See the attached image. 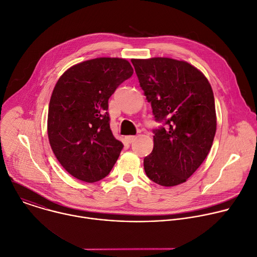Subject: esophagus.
<instances>
[{
  "label": "esophagus",
  "instance_id": "esophagus-1",
  "mask_svg": "<svg viewBox=\"0 0 257 257\" xmlns=\"http://www.w3.org/2000/svg\"><path fill=\"white\" fill-rule=\"evenodd\" d=\"M125 139H126L129 143H132L133 141H135L136 136H132V135H131V136H126V137H125Z\"/></svg>",
  "mask_w": 257,
  "mask_h": 257
}]
</instances>
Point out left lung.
I'll use <instances>...</instances> for the list:
<instances>
[{
    "instance_id": "left-lung-1",
    "label": "left lung",
    "mask_w": 257,
    "mask_h": 257,
    "mask_svg": "<svg viewBox=\"0 0 257 257\" xmlns=\"http://www.w3.org/2000/svg\"><path fill=\"white\" fill-rule=\"evenodd\" d=\"M131 62L156 120L166 125L154 131V150L143 160L145 174L161 186L182 184L211 149L216 130L211 86L185 61L158 57Z\"/></svg>"
}]
</instances>
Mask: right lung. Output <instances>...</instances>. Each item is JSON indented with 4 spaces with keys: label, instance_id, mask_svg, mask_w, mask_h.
<instances>
[{
    "label": "right lung",
    "instance_id": "add662e5",
    "mask_svg": "<svg viewBox=\"0 0 257 257\" xmlns=\"http://www.w3.org/2000/svg\"><path fill=\"white\" fill-rule=\"evenodd\" d=\"M132 74L126 59L96 58L70 67L57 81L49 104L48 136L71 176L93 183L113 169L123 143L109 128L107 102Z\"/></svg>",
    "mask_w": 257,
    "mask_h": 257
}]
</instances>
